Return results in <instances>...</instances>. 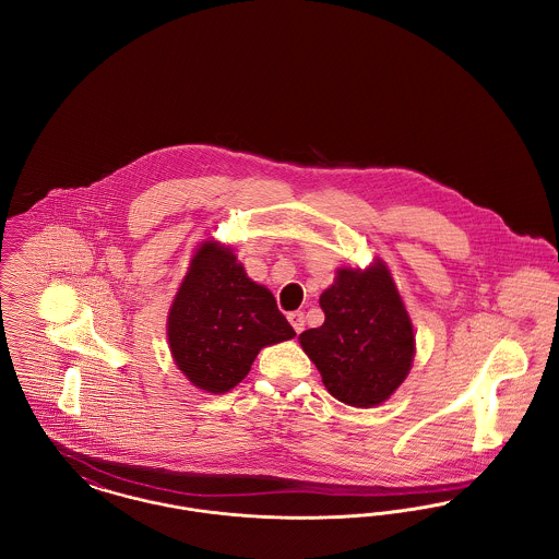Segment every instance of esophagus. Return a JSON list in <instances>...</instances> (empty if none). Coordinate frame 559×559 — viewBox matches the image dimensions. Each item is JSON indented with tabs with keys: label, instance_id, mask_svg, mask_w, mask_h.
<instances>
[{
	"label": "esophagus",
	"instance_id": "obj_1",
	"mask_svg": "<svg viewBox=\"0 0 559 559\" xmlns=\"http://www.w3.org/2000/svg\"><path fill=\"white\" fill-rule=\"evenodd\" d=\"M287 319L292 322L293 331H295V333H301V331H304V326H306V317H304V312H292Z\"/></svg>",
	"mask_w": 559,
	"mask_h": 559
}]
</instances>
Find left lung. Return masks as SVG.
Masks as SVG:
<instances>
[{"instance_id": "obj_1", "label": "left lung", "mask_w": 559, "mask_h": 559, "mask_svg": "<svg viewBox=\"0 0 559 559\" xmlns=\"http://www.w3.org/2000/svg\"><path fill=\"white\" fill-rule=\"evenodd\" d=\"M324 322L299 335L331 396L371 408L390 399L415 358V333L388 266L340 267L320 295Z\"/></svg>"}]
</instances>
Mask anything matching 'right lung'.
Instances as JSON below:
<instances>
[{
  "mask_svg": "<svg viewBox=\"0 0 559 559\" xmlns=\"http://www.w3.org/2000/svg\"><path fill=\"white\" fill-rule=\"evenodd\" d=\"M295 337L274 295L253 283L230 247L205 240L167 317L178 369L210 394H226L251 371L260 349Z\"/></svg>",
  "mask_w": 559,
  "mask_h": 559,
  "instance_id": "right-lung-1",
  "label": "right lung"
}]
</instances>
